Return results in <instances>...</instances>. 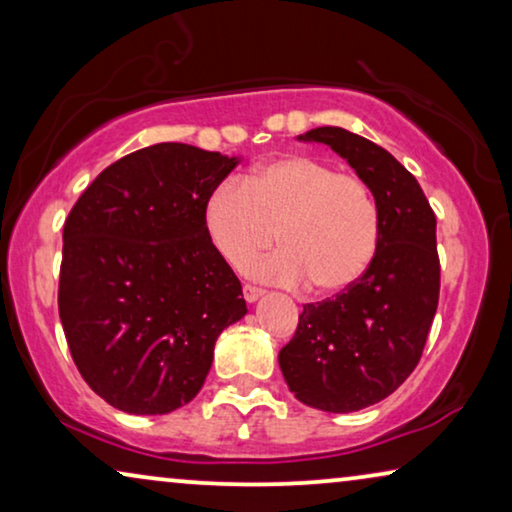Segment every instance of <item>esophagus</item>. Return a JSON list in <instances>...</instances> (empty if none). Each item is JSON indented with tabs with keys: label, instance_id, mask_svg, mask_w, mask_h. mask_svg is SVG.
<instances>
[{
	"label": "esophagus",
	"instance_id": "esophagus-1",
	"mask_svg": "<svg viewBox=\"0 0 512 512\" xmlns=\"http://www.w3.org/2000/svg\"><path fill=\"white\" fill-rule=\"evenodd\" d=\"M244 300H247V303H256L258 298L263 296V289H258V286H251V284H244Z\"/></svg>",
	"mask_w": 512,
	"mask_h": 512
}]
</instances>
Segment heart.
Here are the masks:
<instances>
[{"label": "heart", "instance_id": "obj_1", "mask_svg": "<svg viewBox=\"0 0 512 512\" xmlns=\"http://www.w3.org/2000/svg\"><path fill=\"white\" fill-rule=\"evenodd\" d=\"M205 233L223 261L251 277L284 286L310 284L314 296H340L373 265L382 214L366 181L326 160L279 156L256 165L244 184L223 181L202 207Z\"/></svg>", "mask_w": 512, "mask_h": 512}]
</instances>
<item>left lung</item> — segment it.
<instances>
[{"mask_svg": "<svg viewBox=\"0 0 512 512\" xmlns=\"http://www.w3.org/2000/svg\"><path fill=\"white\" fill-rule=\"evenodd\" d=\"M298 142L328 144L366 181L382 214L380 249L352 289L305 305L279 368L300 403L356 412L401 387L436 317L440 263L436 214L417 179L382 146L324 125Z\"/></svg>", "mask_w": 512, "mask_h": 512, "instance_id": "8db88e82", "label": "left lung"}]
</instances>
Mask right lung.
<instances>
[{"label":"right lung","instance_id":"right-lung-1","mask_svg":"<svg viewBox=\"0 0 512 512\" xmlns=\"http://www.w3.org/2000/svg\"><path fill=\"white\" fill-rule=\"evenodd\" d=\"M240 156L163 142L109 165L65 221L58 307L72 359L128 415L191 403L223 328L247 314L242 284L202 223Z\"/></svg>","mask_w":512,"mask_h":512}]
</instances>
